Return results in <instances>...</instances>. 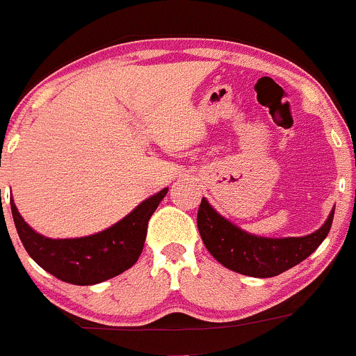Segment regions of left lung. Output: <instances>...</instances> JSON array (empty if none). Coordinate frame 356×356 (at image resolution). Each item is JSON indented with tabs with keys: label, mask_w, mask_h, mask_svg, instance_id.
<instances>
[{
	"label": "left lung",
	"mask_w": 356,
	"mask_h": 356,
	"mask_svg": "<svg viewBox=\"0 0 356 356\" xmlns=\"http://www.w3.org/2000/svg\"><path fill=\"white\" fill-rule=\"evenodd\" d=\"M334 209L322 228L300 238H262L241 232L221 218L205 199L197 212V226L211 255L234 273L273 277L291 269L317 250L331 229Z\"/></svg>",
	"instance_id": "1"
}]
</instances>
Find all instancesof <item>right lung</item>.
Instances as JSON below:
<instances>
[{
  "label": "right lung",
  "instance_id": "obj_1",
  "mask_svg": "<svg viewBox=\"0 0 356 356\" xmlns=\"http://www.w3.org/2000/svg\"><path fill=\"white\" fill-rule=\"evenodd\" d=\"M166 193L168 188H164L144 200L111 228L73 240L44 238L22 219L13 200L10 204L15 228L27 254L58 280L89 286L118 276L137 262L147 236L149 219Z\"/></svg>",
  "mask_w": 356,
  "mask_h": 356
}]
</instances>
